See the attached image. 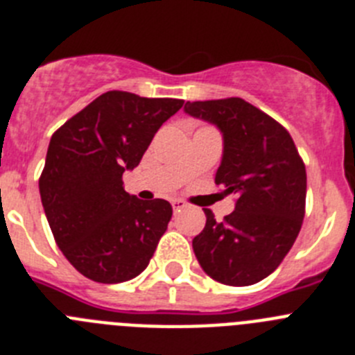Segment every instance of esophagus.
<instances>
[{
	"instance_id": "34e87169",
	"label": "esophagus",
	"mask_w": 355,
	"mask_h": 355,
	"mask_svg": "<svg viewBox=\"0 0 355 355\" xmlns=\"http://www.w3.org/2000/svg\"><path fill=\"white\" fill-rule=\"evenodd\" d=\"M171 205H172V209H174V211H181V209H183L184 206H187L181 199H174V200H172V202H171Z\"/></svg>"
}]
</instances>
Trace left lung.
I'll list each match as a JSON object with an SVG mask.
<instances>
[{"label": "left lung", "instance_id": "1", "mask_svg": "<svg viewBox=\"0 0 355 355\" xmlns=\"http://www.w3.org/2000/svg\"><path fill=\"white\" fill-rule=\"evenodd\" d=\"M184 114L222 135L215 183L234 196V211L206 225L192 241L202 270L229 286H249L281 265L302 225L306 167L290 133L240 97L188 101Z\"/></svg>", "mask_w": 355, "mask_h": 355}]
</instances>
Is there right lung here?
<instances>
[{
    "label": "right lung",
    "mask_w": 355,
    "mask_h": 355,
    "mask_svg": "<svg viewBox=\"0 0 355 355\" xmlns=\"http://www.w3.org/2000/svg\"><path fill=\"white\" fill-rule=\"evenodd\" d=\"M183 103L112 90L51 137L40 199L56 245L85 277L117 284L149 265L172 206L128 193L122 174L139 165L156 131Z\"/></svg>",
    "instance_id": "1"
}]
</instances>
